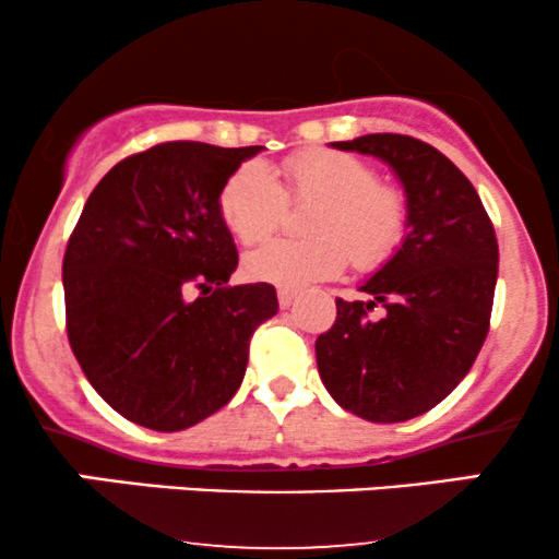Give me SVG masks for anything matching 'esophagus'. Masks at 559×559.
Segmentation results:
<instances>
[{"label": "esophagus", "instance_id": "34e87169", "mask_svg": "<svg viewBox=\"0 0 559 559\" xmlns=\"http://www.w3.org/2000/svg\"><path fill=\"white\" fill-rule=\"evenodd\" d=\"M294 299H297V292H294V288H278V305L284 307V310L294 305Z\"/></svg>", "mask_w": 559, "mask_h": 559}]
</instances>
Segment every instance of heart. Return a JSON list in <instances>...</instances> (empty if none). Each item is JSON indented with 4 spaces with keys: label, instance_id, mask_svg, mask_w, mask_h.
Here are the masks:
<instances>
[{
    "label": "heart",
    "instance_id": "1",
    "mask_svg": "<svg viewBox=\"0 0 559 559\" xmlns=\"http://www.w3.org/2000/svg\"><path fill=\"white\" fill-rule=\"evenodd\" d=\"M312 204L307 239H275L243 258L249 278L273 286H307L355 271H378L409 234V197L378 181L365 159L336 150H305L281 165V183L267 165L243 163L226 178L217 210L241 243H258L284 223L286 204Z\"/></svg>",
    "mask_w": 559,
    "mask_h": 559
}]
</instances>
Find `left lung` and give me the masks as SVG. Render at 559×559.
I'll return each instance as SVG.
<instances>
[{
	"instance_id": "left-lung-1",
	"label": "left lung",
	"mask_w": 559,
	"mask_h": 559,
	"mask_svg": "<svg viewBox=\"0 0 559 559\" xmlns=\"http://www.w3.org/2000/svg\"><path fill=\"white\" fill-rule=\"evenodd\" d=\"M333 146L394 168L409 197V234L360 288L370 301L336 299V323L316 342L320 378L357 418H418L452 394L486 342L497 234L473 183L426 141L368 133ZM376 306L381 319L369 316Z\"/></svg>"
}]
</instances>
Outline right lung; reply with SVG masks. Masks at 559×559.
<instances>
[{"mask_svg":"<svg viewBox=\"0 0 559 559\" xmlns=\"http://www.w3.org/2000/svg\"><path fill=\"white\" fill-rule=\"evenodd\" d=\"M260 150L165 141L120 159L83 204L62 260L68 342L131 423L183 431L226 407L249 338L278 312L271 284L228 286L239 254L217 210Z\"/></svg>","mask_w":559,"mask_h":559,"instance_id":"1","label":"right lung"}]
</instances>
